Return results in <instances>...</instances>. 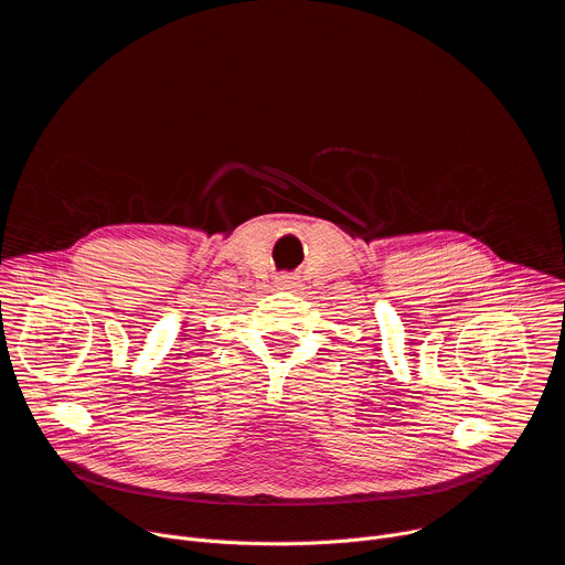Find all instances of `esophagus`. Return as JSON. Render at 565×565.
Masks as SVG:
<instances>
[{
    "instance_id": "esophagus-1",
    "label": "esophagus",
    "mask_w": 565,
    "mask_h": 565,
    "mask_svg": "<svg viewBox=\"0 0 565 565\" xmlns=\"http://www.w3.org/2000/svg\"><path fill=\"white\" fill-rule=\"evenodd\" d=\"M277 286H279V288H284V290H288V288L297 286V281H295V277H288V275H284V277H279V279H277Z\"/></svg>"
}]
</instances>
